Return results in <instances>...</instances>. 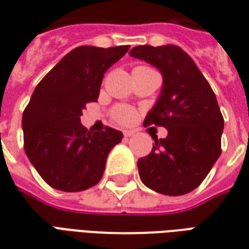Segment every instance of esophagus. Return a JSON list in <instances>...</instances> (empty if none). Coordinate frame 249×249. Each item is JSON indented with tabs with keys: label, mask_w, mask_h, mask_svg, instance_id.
<instances>
[{
	"label": "esophagus",
	"mask_w": 249,
	"mask_h": 249,
	"mask_svg": "<svg viewBox=\"0 0 249 249\" xmlns=\"http://www.w3.org/2000/svg\"><path fill=\"white\" fill-rule=\"evenodd\" d=\"M136 134V132L134 130H124V137H126V138H129V137H133Z\"/></svg>",
	"instance_id": "obj_1"
}]
</instances>
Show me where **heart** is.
<instances>
[{"label":"heart","mask_w":249,"mask_h":249,"mask_svg":"<svg viewBox=\"0 0 249 249\" xmlns=\"http://www.w3.org/2000/svg\"><path fill=\"white\" fill-rule=\"evenodd\" d=\"M113 120L119 123V124H129L134 120L136 112L134 109L128 107V106H119L112 111Z\"/></svg>","instance_id":"obj_1"}]
</instances>
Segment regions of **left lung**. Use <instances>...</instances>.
<instances>
[{
    "label": "left lung",
    "mask_w": 249,
    "mask_h": 249,
    "mask_svg": "<svg viewBox=\"0 0 249 249\" xmlns=\"http://www.w3.org/2000/svg\"><path fill=\"white\" fill-rule=\"evenodd\" d=\"M129 54L161 72V93L143 125L168 130L165 138H154L147 156L138 159L140 177L156 193L185 195L200 185L221 155L224 117L216 95L179 46L141 45Z\"/></svg>",
    "instance_id": "1"
}]
</instances>
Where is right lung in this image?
Instances as JSON below:
<instances>
[{"label": "right lung", "mask_w": 249, "mask_h": 249, "mask_svg": "<svg viewBox=\"0 0 249 249\" xmlns=\"http://www.w3.org/2000/svg\"><path fill=\"white\" fill-rule=\"evenodd\" d=\"M129 45L115 48L79 46L41 80L21 120L24 151L48 185L76 193L97 185L109 151L123 133L107 126L91 132L80 116L99 95L105 72L123 58Z\"/></svg>", "instance_id": "right-lung-1"}]
</instances>
